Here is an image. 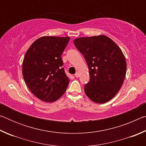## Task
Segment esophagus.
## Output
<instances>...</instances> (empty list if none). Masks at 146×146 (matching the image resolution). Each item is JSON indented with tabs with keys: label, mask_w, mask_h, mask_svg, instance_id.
Masks as SVG:
<instances>
[{
	"label": "esophagus",
	"mask_w": 146,
	"mask_h": 146,
	"mask_svg": "<svg viewBox=\"0 0 146 146\" xmlns=\"http://www.w3.org/2000/svg\"><path fill=\"white\" fill-rule=\"evenodd\" d=\"M75 76H76V78H78L79 76H80V73H79L78 72H76L75 74Z\"/></svg>",
	"instance_id": "obj_1"
}]
</instances>
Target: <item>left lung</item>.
Returning a JSON list of instances; mask_svg holds the SVG:
<instances>
[{"label": "left lung", "instance_id": "1", "mask_svg": "<svg viewBox=\"0 0 146 146\" xmlns=\"http://www.w3.org/2000/svg\"><path fill=\"white\" fill-rule=\"evenodd\" d=\"M73 42L90 70L86 95L97 104L111 100L122 87L126 73V60L121 49L106 35L80 37Z\"/></svg>", "mask_w": 146, "mask_h": 146}]
</instances>
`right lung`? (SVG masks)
<instances>
[{
    "label": "right lung",
    "instance_id": "right-lung-1",
    "mask_svg": "<svg viewBox=\"0 0 146 146\" xmlns=\"http://www.w3.org/2000/svg\"><path fill=\"white\" fill-rule=\"evenodd\" d=\"M70 36H44L31 44L23 62V75L31 92L46 102L60 98L70 78L64 72L61 55Z\"/></svg>",
    "mask_w": 146,
    "mask_h": 146
}]
</instances>
